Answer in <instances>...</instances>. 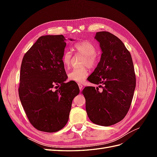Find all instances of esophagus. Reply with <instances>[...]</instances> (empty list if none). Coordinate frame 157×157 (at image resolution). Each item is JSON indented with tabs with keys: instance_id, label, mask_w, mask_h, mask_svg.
Masks as SVG:
<instances>
[{
	"instance_id": "1",
	"label": "esophagus",
	"mask_w": 157,
	"mask_h": 157,
	"mask_svg": "<svg viewBox=\"0 0 157 157\" xmlns=\"http://www.w3.org/2000/svg\"><path fill=\"white\" fill-rule=\"evenodd\" d=\"M78 87H79V89L80 90V92H81L82 90V88H83V86H82L81 84H78Z\"/></svg>"
}]
</instances>
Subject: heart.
<instances>
[{"label":"heart","instance_id":"1","mask_svg":"<svg viewBox=\"0 0 157 157\" xmlns=\"http://www.w3.org/2000/svg\"><path fill=\"white\" fill-rule=\"evenodd\" d=\"M74 48L79 53L84 56L83 65H88L90 68H94L98 64L97 48L89 41H81L75 44ZM72 53L69 50L63 52L61 58V62L65 68H68L71 65ZM88 75V69L86 67L75 68L68 73V78L76 82H82Z\"/></svg>","mask_w":157,"mask_h":157}]
</instances>
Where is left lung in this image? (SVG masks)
I'll return each instance as SVG.
<instances>
[{
    "label": "left lung",
    "instance_id": "left-lung-1",
    "mask_svg": "<svg viewBox=\"0 0 157 157\" xmlns=\"http://www.w3.org/2000/svg\"><path fill=\"white\" fill-rule=\"evenodd\" d=\"M101 56L89 79L99 88L85 87L87 115L93 123L109 126L120 122L129 110L136 88V75L130 52L124 43L107 31L96 33Z\"/></svg>",
    "mask_w": 157,
    "mask_h": 157
}]
</instances>
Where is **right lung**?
<instances>
[{"mask_svg": "<svg viewBox=\"0 0 157 157\" xmlns=\"http://www.w3.org/2000/svg\"><path fill=\"white\" fill-rule=\"evenodd\" d=\"M71 41L72 39H69ZM63 35L39 37L23 56L19 96L31 124L37 130L56 132L66 125L78 86L67 78L61 58L66 46ZM60 88L54 91L56 86Z\"/></svg>", "mask_w": 157, "mask_h": 157, "instance_id": "add662e5", "label": "right lung"}]
</instances>
